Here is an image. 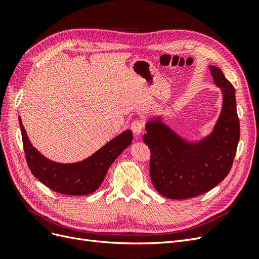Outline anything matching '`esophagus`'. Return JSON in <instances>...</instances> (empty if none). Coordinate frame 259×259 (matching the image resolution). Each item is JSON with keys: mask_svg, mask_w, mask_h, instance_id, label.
I'll return each mask as SVG.
<instances>
[{"mask_svg": "<svg viewBox=\"0 0 259 259\" xmlns=\"http://www.w3.org/2000/svg\"><path fill=\"white\" fill-rule=\"evenodd\" d=\"M132 131L133 133H134L135 136H139L140 134H142L143 132V128H144V123L140 121V120H136L132 123Z\"/></svg>", "mask_w": 259, "mask_h": 259, "instance_id": "esophagus-1", "label": "esophagus"}]
</instances>
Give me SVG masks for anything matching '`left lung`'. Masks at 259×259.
<instances>
[{
	"instance_id": "obj_1",
	"label": "left lung",
	"mask_w": 259,
	"mask_h": 259,
	"mask_svg": "<svg viewBox=\"0 0 259 259\" xmlns=\"http://www.w3.org/2000/svg\"><path fill=\"white\" fill-rule=\"evenodd\" d=\"M223 104L209 134L192 140L171 128L162 119L146 122L143 139L150 148V177L163 197L184 200L213 189L228 175L240 138L236 90L218 67L208 66Z\"/></svg>"
}]
</instances>
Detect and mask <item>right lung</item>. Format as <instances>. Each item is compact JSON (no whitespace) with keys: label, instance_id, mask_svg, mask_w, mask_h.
<instances>
[{"label":"right lung","instance_id":"1","mask_svg":"<svg viewBox=\"0 0 259 259\" xmlns=\"http://www.w3.org/2000/svg\"><path fill=\"white\" fill-rule=\"evenodd\" d=\"M23 149L29 168L42 184L52 190L68 195H86L96 191L103 184L109 167L125 149L131 146L133 133L122 132L82 161L61 163L46 158L31 144L18 116Z\"/></svg>","mask_w":259,"mask_h":259}]
</instances>
